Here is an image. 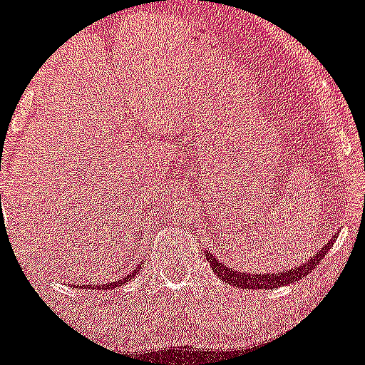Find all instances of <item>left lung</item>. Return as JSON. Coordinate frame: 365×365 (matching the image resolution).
Instances as JSON below:
<instances>
[{"label":"left lung","instance_id":"left-lung-1","mask_svg":"<svg viewBox=\"0 0 365 365\" xmlns=\"http://www.w3.org/2000/svg\"><path fill=\"white\" fill-rule=\"evenodd\" d=\"M336 241V237H331L329 241L322 246V250L317 251L314 256H310V259L305 265H298L291 270H282V272H270V274H256V272H241V270H232L230 267L225 263H220L218 258L206 251V259L210 262V267L213 268V272L218 275L223 282H227L228 286L241 287V289H275V287L287 286L291 282H298L299 279L307 277L315 267L322 262V258L326 256L327 251L331 250V244Z\"/></svg>","mask_w":365,"mask_h":365}]
</instances>
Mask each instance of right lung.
I'll list each match as a JSON object with an SVG mask.
<instances>
[{
    "mask_svg": "<svg viewBox=\"0 0 365 365\" xmlns=\"http://www.w3.org/2000/svg\"><path fill=\"white\" fill-rule=\"evenodd\" d=\"M140 267L142 265H138L137 268H135L133 272H130V274L126 275V277H123V279H119V280H115V282H107V284H90V286H81V284H78V286L76 287H85V289H98V291H107V289H112V287H121L123 284H126L128 280H131L135 277V275L138 274V270H140Z\"/></svg>",
    "mask_w": 365,
    "mask_h": 365,
    "instance_id": "right-lung-1",
    "label": "right lung"
}]
</instances>
